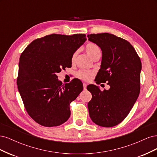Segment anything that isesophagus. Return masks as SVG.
Here are the masks:
<instances>
[{
	"mask_svg": "<svg viewBox=\"0 0 157 157\" xmlns=\"http://www.w3.org/2000/svg\"><path fill=\"white\" fill-rule=\"evenodd\" d=\"M86 86H87V84L86 83H83V88L84 90H86Z\"/></svg>",
	"mask_w": 157,
	"mask_h": 157,
	"instance_id": "1",
	"label": "esophagus"
}]
</instances>
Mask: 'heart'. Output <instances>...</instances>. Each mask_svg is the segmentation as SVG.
Listing matches in <instances>:
<instances>
[{
	"mask_svg": "<svg viewBox=\"0 0 157 157\" xmlns=\"http://www.w3.org/2000/svg\"><path fill=\"white\" fill-rule=\"evenodd\" d=\"M85 49H86V51L87 52V54L90 56V58L92 59H94L95 58H96L97 56H100L101 54V50L100 47H99L98 45L96 44L92 43V42H89L88 43L86 46H85ZM77 51L75 52L72 58H71V61L72 62H75V61L76 59V57H77ZM77 77L81 79L82 80H84V81H89V80H91L92 76L94 75V73L92 72H90V71H85V70H80L76 74Z\"/></svg>",
	"mask_w": 157,
	"mask_h": 157,
	"instance_id": "b5f03b06",
	"label": "heart"
}]
</instances>
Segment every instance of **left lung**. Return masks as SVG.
Wrapping results in <instances>:
<instances>
[{"instance_id":"obj_1","label":"left lung","mask_w":157,"mask_h":157,"mask_svg":"<svg viewBox=\"0 0 157 157\" xmlns=\"http://www.w3.org/2000/svg\"><path fill=\"white\" fill-rule=\"evenodd\" d=\"M87 36L102 50L96 82L110 86L103 92L95 85L88 86L92 96L88 103L89 115L97 125L115 126L124 120L139 96L141 60L132 45L121 37L107 33Z\"/></svg>"}]
</instances>
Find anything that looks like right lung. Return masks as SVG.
<instances>
[{"label":"right lung","instance_id":"1","mask_svg":"<svg viewBox=\"0 0 157 157\" xmlns=\"http://www.w3.org/2000/svg\"><path fill=\"white\" fill-rule=\"evenodd\" d=\"M85 34H52L33 40L19 61L17 88L26 111L38 124L58 126L68 120L69 105L82 91L74 78L62 84L57 73L71 67L74 52L86 41Z\"/></svg>","mask_w":157,"mask_h":157}]
</instances>
